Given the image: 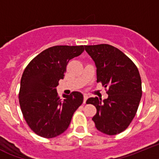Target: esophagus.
<instances>
[{
	"label": "esophagus",
	"instance_id": "esophagus-1",
	"mask_svg": "<svg viewBox=\"0 0 159 159\" xmlns=\"http://www.w3.org/2000/svg\"><path fill=\"white\" fill-rule=\"evenodd\" d=\"M88 99V96L86 94H85L84 95V101H83V103L84 104H85V102H86V100H87Z\"/></svg>",
	"mask_w": 159,
	"mask_h": 159
}]
</instances>
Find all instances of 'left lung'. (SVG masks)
<instances>
[{"label": "left lung", "instance_id": "1", "mask_svg": "<svg viewBox=\"0 0 159 159\" xmlns=\"http://www.w3.org/2000/svg\"><path fill=\"white\" fill-rule=\"evenodd\" d=\"M97 68V82L108 88V98H89L96 107L92 120L100 132L115 135L129 126L142 98V81L134 63L121 50L107 44L85 45Z\"/></svg>", "mask_w": 159, "mask_h": 159}]
</instances>
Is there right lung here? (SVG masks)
Instances as JSON below:
<instances>
[{
	"instance_id": "add662e5",
	"label": "right lung",
	"mask_w": 159,
	"mask_h": 159,
	"mask_svg": "<svg viewBox=\"0 0 159 159\" xmlns=\"http://www.w3.org/2000/svg\"><path fill=\"white\" fill-rule=\"evenodd\" d=\"M83 45H56L42 51L25 69L19 91V103L30 129L41 137L52 139L64 133L83 95L72 92L61 100L56 87L64 78L69 61L79 56Z\"/></svg>"
}]
</instances>
